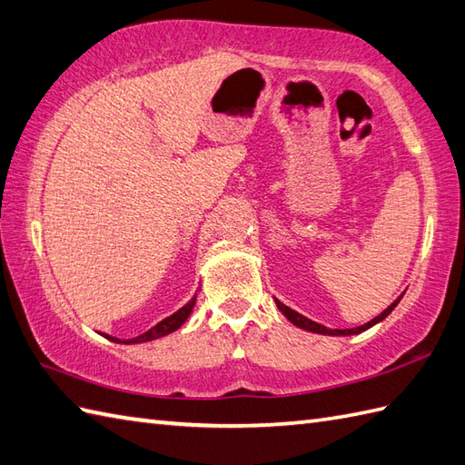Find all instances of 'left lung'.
Masks as SVG:
<instances>
[{"mask_svg": "<svg viewBox=\"0 0 465 465\" xmlns=\"http://www.w3.org/2000/svg\"><path fill=\"white\" fill-rule=\"evenodd\" d=\"M401 296H404V294H401ZM401 296H398L396 301L391 302L384 312H380L376 318L370 320V322H366V324H362V326H356V328H344V330H340V328H326L324 324H318V322H314V320L302 316L301 312L292 311V308H288L286 304H282L281 301H278V298H274V302H276V306H278V311H281L288 320H291V322H292L294 326L306 330V332H314V334H322V336H352V334L364 332V330L372 328V326H376L378 322H381V320H384V318L398 306V302L401 301Z\"/></svg>", "mask_w": 465, "mask_h": 465, "instance_id": "obj_1", "label": "left lung"}]
</instances>
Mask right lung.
I'll use <instances>...</instances> for the list:
<instances>
[{
	"mask_svg": "<svg viewBox=\"0 0 465 465\" xmlns=\"http://www.w3.org/2000/svg\"><path fill=\"white\" fill-rule=\"evenodd\" d=\"M194 302H197V292H194L191 301L184 304L183 308H179L177 312L167 316L164 320H161L159 324H154L151 330H147V332H143V334L131 338V340H121V338H115V336H109V334H105V336H107V340H111V342H117V344H143V342H151V340H157V338H163V336L174 332V330H179L184 322H187V320L193 314Z\"/></svg>",
	"mask_w": 465,
	"mask_h": 465,
	"instance_id": "right-lung-1",
	"label": "right lung"
}]
</instances>
